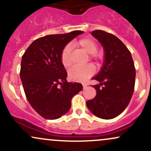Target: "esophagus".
Here are the masks:
<instances>
[{
    "label": "esophagus",
    "instance_id": "1",
    "mask_svg": "<svg viewBox=\"0 0 151 151\" xmlns=\"http://www.w3.org/2000/svg\"><path fill=\"white\" fill-rule=\"evenodd\" d=\"M86 84H83V88H84V89H85V88L86 87Z\"/></svg>",
    "mask_w": 151,
    "mask_h": 151
}]
</instances>
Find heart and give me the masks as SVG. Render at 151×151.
<instances>
[{
    "label": "heart",
    "mask_w": 151,
    "mask_h": 151,
    "mask_svg": "<svg viewBox=\"0 0 151 151\" xmlns=\"http://www.w3.org/2000/svg\"><path fill=\"white\" fill-rule=\"evenodd\" d=\"M74 45L81 48L85 52L89 54V59L99 64L103 60L104 55L101 52L97 51V43L94 40L90 37H84L74 42ZM72 49L67 45L62 50L60 60L62 65L65 67H69L72 65ZM94 67L91 65L83 66H74L69 71V77L72 81L84 82L94 74Z\"/></svg>",
    "instance_id": "obj_1"
}]
</instances>
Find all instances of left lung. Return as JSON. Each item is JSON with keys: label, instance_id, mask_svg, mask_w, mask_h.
Instances as JSON below:
<instances>
[{"label": "left lung", "instance_id": "8db88e82", "mask_svg": "<svg viewBox=\"0 0 151 151\" xmlns=\"http://www.w3.org/2000/svg\"><path fill=\"white\" fill-rule=\"evenodd\" d=\"M91 34L104 50V60L101 71L93 79L99 84L93 99L86 106L93 114L104 119L118 116L129 105L134 91L136 69L130 51L120 40L105 31L93 30Z\"/></svg>", "mask_w": 151, "mask_h": 151}]
</instances>
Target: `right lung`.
<instances>
[{"label":"right lung","mask_w":151,"mask_h":151,"mask_svg":"<svg viewBox=\"0 0 151 151\" xmlns=\"http://www.w3.org/2000/svg\"><path fill=\"white\" fill-rule=\"evenodd\" d=\"M83 31L49 35L33 41L22 57L20 76L31 106L46 119H59L71 108V100L81 91L80 83L67 81L60 56L63 48Z\"/></svg>","instance_id":"add662e5"}]
</instances>
